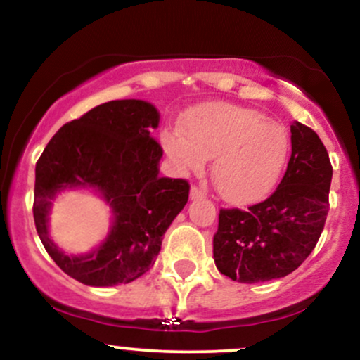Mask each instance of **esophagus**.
Returning a JSON list of instances; mask_svg holds the SVG:
<instances>
[{"label": "esophagus", "instance_id": "1", "mask_svg": "<svg viewBox=\"0 0 360 360\" xmlns=\"http://www.w3.org/2000/svg\"><path fill=\"white\" fill-rule=\"evenodd\" d=\"M203 196H205V193L201 191L198 186H193L191 193H189V198H191V200H198V198H203Z\"/></svg>", "mask_w": 360, "mask_h": 360}]
</instances>
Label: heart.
<instances>
[{
  "mask_svg": "<svg viewBox=\"0 0 360 360\" xmlns=\"http://www.w3.org/2000/svg\"><path fill=\"white\" fill-rule=\"evenodd\" d=\"M181 131H164L162 146L181 171L200 172L213 160V183L230 203L262 200L278 183L289 154L283 125L232 103H208L188 113Z\"/></svg>",
  "mask_w": 360,
  "mask_h": 360,
  "instance_id": "b5f03b06",
  "label": "heart"
}]
</instances>
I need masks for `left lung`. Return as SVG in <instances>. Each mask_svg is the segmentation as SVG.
<instances>
[{
    "instance_id": "left-lung-1",
    "label": "left lung",
    "mask_w": 360,
    "mask_h": 360,
    "mask_svg": "<svg viewBox=\"0 0 360 360\" xmlns=\"http://www.w3.org/2000/svg\"><path fill=\"white\" fill-rule=\"evenodd\" d=\"M332 172L315 130L292 122L291 157L276 191L247 210H220L213 237L218 271L254 284L298 269L323 232Z\"/></svg>"
}]
</instances>
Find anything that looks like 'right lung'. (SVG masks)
I'll list each match as a JSON object with an SVG mask.
<instances>
[{
    "mask_svg": "<svg viewBox=\"0 0 360 360\" xmlns=\"http://www.w3.org/2000/svg\"><path fill=\"white\" fill-rule=\"evenodd\" d=\"M157 125L159 113L150 103H103L60 127L37 160V233L53 262L82 284L117 286L146 274L169 225L188 203V181L159 176L162 147L150 135ZM65 187L98 188L114 210L109 237L91 255H64L48 237L51 200Z\"/></svg>",
    "mask_w": 360,
    "mask_h": 360,
    "instance_id": "obj_1",
    "label": "right lung"
}]
</instances>
